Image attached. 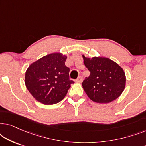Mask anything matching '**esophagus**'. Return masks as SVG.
Masks as SVG:
<instances>
[{
    "mask_svg": "<svg viewBox=\"0 0 146 146\" xmlns=\"http://www.w3.org/2000/svg\"><path fill=\"white\" fill-rule=\"evenodd\" d=\"M82 80H83V78L82 76H79L76 80V82L81 83L82 82Z\"/></svg>",
    "mask_w": 146,
    "mask_h": 146,
    "instance_id": "1",
    "label": "esophagus"
}]
</instances>
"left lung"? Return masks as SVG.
I'll list each match as a JSON object with an SVG mask.
<instances>
[{
	"instance_id": "8db88e82",
	"label": "left lung",
	"mask_w": 146,
	"mask_h": 146,
	"mask_svg": "<svg viewBox=\"0 0 146 146\" xmlns=\"http://www.w3.org/2000/svg\"><path fill=\"white\" fill-rule=\"evenodd\" d=\"M89 77L83 81V88L90 98L97 103L106 104L117 98L125 86L123 69L110 59L104 57L88 58L82 56Z\"/></svg>"
}]
</instances>
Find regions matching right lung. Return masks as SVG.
I'll list each match as a JSON object with an SVG mask.
<instances>
[{"label": "right lung", "mask_w": 146, "mask_h": 146, "mask_svg": "<svg viewBox=\"0 0 146 146\" xmlns=\"http://www.w3.org/2000/svg\"><path fill=\"white\" fill-rule=\"evenodd\" d=\"M67 57L60 53L45 56L32 64L26 72L25 84L32 96L46 105L64 99L74 81L70 79Z\"/></svg>", "instance_id": "obj_1"}]
</instances>
